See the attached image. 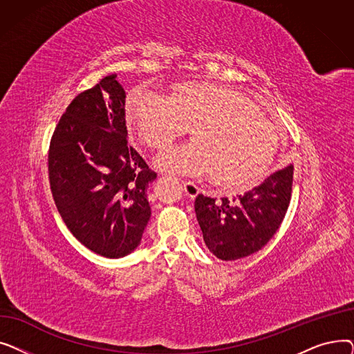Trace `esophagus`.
<instances>
[{"mask_svg":"<svg viewBox=\"0 0 354 354\" xmlns=\"http://www.w3.org/2000/svg\"><path fill=\"white\" fill-rule=\"evenodd\" d=\"M182 187L185 194H187L189 198H195L199 194V188L191 180H182Z\"/></svg>","mask_w":354,"mask_h":354,"instance_id":"esophagus-1","label":"esophagus"}]
</instances>
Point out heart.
I'll return each instance as SVG.
<instances>
[{"instance_id": "obj_1", "label": "heart", "mask_w": 354, "mask_h": 354, "mask_svg": "<svg viewBox=\"0 0 354 354\" xmlns=\"http://www.w3.org/2000/svg\"><path fill=\"white\" fill-rule=\"evenodd\" d=\"M127 123L143 143L162 149L191 132L195 142L158 158L163 169L243 189L261 178L278 145L275 126L243 93L203 82L183 83L172 97L145 87L130 93Z\"/></svg>"}]
</instances>
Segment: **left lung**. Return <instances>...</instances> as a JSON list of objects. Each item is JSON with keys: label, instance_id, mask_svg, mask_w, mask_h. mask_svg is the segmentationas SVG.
Returning <instances> with one entry per match:
<instances>
[{"label": "left lung", "instance_id": "8db88e82", "mask_svg": "<svg viewBox=\"0 0 354 354\" xmlns=\"http://www.w3.org/2000/svg\"><path fill=\"white\" fill-rule=\"evenodd\" d=\"M292 165L234 199L198 195L195 214L208 250L234 261L261 250L280 228L292 192Z\"/></svg>", "mask_w": 354, "mask_h": 354}]
</instances>
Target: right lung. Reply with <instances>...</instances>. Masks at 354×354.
Masks as SVG:
<instances>
[{"mask_svg":"<svg viewBox=\"0 0 354 354\" xmlns=\"http://www.w3.org/2000/svg\"><path fill=\"white\" fill-rule=\"evenodd\" d=\"M116 74L82 91L55 126L48 179L70 232L107 258L132 252L151 218L146 196L156 174L127 145L126 93Z\"/></svg>","mask_w":354,"mask_h":354,"instance_id":"obj_1","label":"right lung"}]
</instances>
